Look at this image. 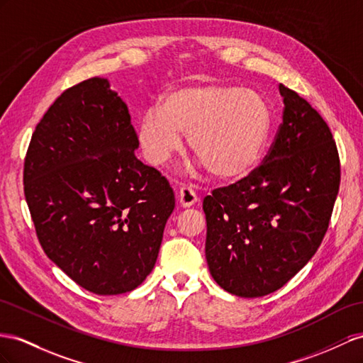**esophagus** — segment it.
I'll return each instance as SVG.
<instances>
[{"mask_svg": "<svg viewBox=\"0 0 363 363\" xmlns=\"http://www.w3.org/2000/svg\"><path fill=\"white\" fill-rule=\"evenodd\" d=\"M178 201L181 203V207L184 208H189L191 206H194L199 199H198V194L196 191H194L193 189L190 187H182L179 190V194H178Z\"/></svg>", "mask_w": 363, "mask_h": 363, "instance_id": "esophagus-1", "label": "esophagus"}]
</instances>
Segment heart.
<instances>
[{"instance_id": "b5f03b06", "label": "heart", "mask_w": 363, "mask_h": 363, "mask_svg": "<svg viewBox=\"0 0 363 363\" xmlns=\"http://www.w3.org/2000/svg\"><path fill=\"white\" fill-rule=\"evenodd\" d=\"M272 108L261 93L238 86H184L167 91L160 106L138 121V143L148 164L162 165L179 153L184 136L199 164L219 179H240L264 155Z\"/></svg>"}]
</instances>
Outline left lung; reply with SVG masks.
I'll use <instances>...</instances> for the list:
<instances>
[{
	"label": "left lung",
	"mask_w": 363,
	"mask_h": 363,
	"mask_svg": "<svg viewBox=\"0 0 363 363\" xmlns=\"http://www.w3.org/2000/svg\"><path fill=\"white\" fill-rule=\"evenodd\" d=\"M282 124L264 162L203 199L206 257L225 291L262 297L282 288L318 252L340 184L331 130L285 86Z\"/></svg>",
	"instance_id": "8db88e82"
}]
</instances>
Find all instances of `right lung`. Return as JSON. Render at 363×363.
I'll use <instances>...</instances> for the list:
<instances>
[{
  "label": "right lung",
  "instance_id": "1",
  "mask_svg": "<svg viewBox=\"0 0 363 363\" xmlns=\"http://www.w3.org/2000/svg\"><path fill=\"white\" fill-rule=\"evenodd\" d=\"M138 147L125 102L106 78H90L49 107L26 155L24 194L44 253L95 294L145 281L174 208Z\"/></svg>",
  "mask_w": 363,
  "mask_h": 363
}]
</instances>
